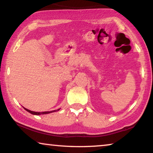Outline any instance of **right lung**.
<instances>
[{
    "mask_svg": "<svg viewBox=\"0 0 153 153\" xmlns=\"http://www.w3.org/2000/svg\"><path fill=\"white\" fill-rule=\"evenodd\" d=\"M24 109L25 110H27V112H29V113H30V114H34V115L47 114H49V113H51V112H55V111H57V110H53V111H51V112H33V111H30V110H28V109H27V108H24ZM60 110V108H59V109H58L57 110Z\"/></svg>",
    "mask_w": 153,
    "mask_h": 153,
    "instance_id": "1",
    "label": "right lung"
}]
</instances>
